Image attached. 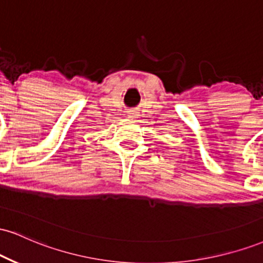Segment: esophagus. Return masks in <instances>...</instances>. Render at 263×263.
Instances as JSON below:
<instances>
[{
  "label": "esophagus",
  "instance_id": "esophagus-1",
  "mask_svg": "<svg viewBox=\"0 0 263 263\" xmlns=\"http://www.w3.org/2000/svg\"><path fill=\"white\" fill-rule=\"evenodd\" d=\"M128 115H129V117H136V115H137V114H136L135 111H129Z\"/></svg>",
  "mask_w": 263,
  "mask_h": 263
}]
</instances>
